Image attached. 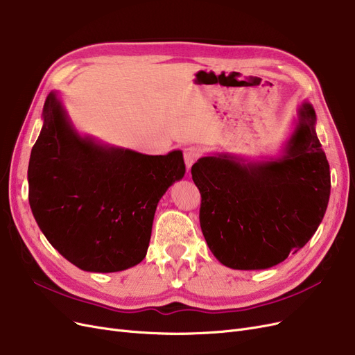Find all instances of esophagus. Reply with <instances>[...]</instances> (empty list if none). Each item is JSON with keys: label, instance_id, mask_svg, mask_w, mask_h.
<instances>
[{"label": "esophagus", "instance_id": "34e87169", "mask_svg": "<svg viewBox=\"0 0 355 355\" xmlns=\"http://www.w3.org/2000/svg\"><path fill=\"white\" fill-rule=\"evenodd\" d=\"M200 157V149L196 146H189L184 149V161H186L187 168H191V165L197 161Z\"/></svg>", "mask_w": 355, "mask_h": 355}]
</instances>
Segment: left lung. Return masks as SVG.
<instances>
[{
    "mask_svg": "<svg viewBox=\"0 0 355 355\" xmlns=\"http://www.w3.org/2000/svg\"><path fill=\"white\" fill-rule=\"evenodd\" d=\"M315 125L312 104L303 103L280 158L243 164L222 153L191 166L202 194L200 226L223 266L270 268L315 235L331 194L329 164Z\"/></svg>",
    "mask_w": 355,
    "mask_h": 355,
    "instance_id": "1",
    "label": "left lung"
}]
</instances>
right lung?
<instances>
[{"label":"right lung","mask_w":355,"mask_h":355,"mask_svg":"<svg viewBox=\"0 0 355 355\" xmlns=\"http://www.w3.org/2000/svg\"><path fill=\"white\" fill-rule=\"evenodd\" d=\"M28 162V203L58 252L84 271L114 272L145 258L161 197L186 173L182 152L145 155L76 133L55 92Z\"/></svg>","instance_id":"add662e5"}]
</instances>
